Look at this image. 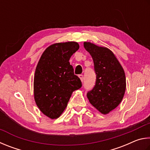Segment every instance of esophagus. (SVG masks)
I'll use <instances>...</instances> for the list:
<instances>
[{
	"instance_id": "obj_1",
	"label": "esophagus",
	"mask_w": 150,
	"mask_h": 150,
	"mask_svg": "<svg viewBox=\"0 0 150 150\" xmlns=\"http://www.w3.org/2000/svg\"><path fill=\"white\" fill-rule=\"evenodd\" d=\"M79 78H80L81 81H82V82H83V74H80L79 75Z\"/></svg>"
}]
</instances>
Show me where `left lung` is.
Masks as SVG:
<instances>
[{
  "label": "left lung",
  "instance_id": "1",
  "mask_svg": "<svg viewBox=\"0 0 150 150\" xmlns=\"http://www.w3.org/2000/svg\"><path fill=\"white\" fill-rule=\"evenodd\" d=\"M94 63L96 85L87 97L92 105L102 114H108L120 103L126 90L125 71L111 50L84 42Z\"/></svg>",
  "mask_w": 150,
  "mask_h": 150
}]
</instances>
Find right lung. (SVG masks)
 I'll return each instance as SVG.
<instances>
[{"instance_id": "obj_1", "label": "right lung", "mask_w": 150, "mask_h": 150, "mask_svg": "<svg viewBox=\"0 0 150 150\" xmlns=\"http://www.w3.org/2000/svg\"><path fill=\"white\" fill-rule=\"evenodd\" d=\"M78 49L79 45L74 41L52 44L45 50L37 65L34 99L40 111L51 119L61 115L73 91L82 87L69 62Z\"/></svg>"}]
</instances>
